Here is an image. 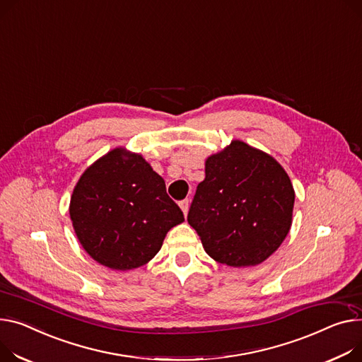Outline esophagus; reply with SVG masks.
Instances as JSON below:
<instances>
[{
    "mask_svg": "<svg viewBox=\"0 0 362 362\" xmlns=\"http://www.w3.org/2000/svg\"><path fill=\"white\" fill-rule=\"evenodd\" d=\"M179 205H180V208H182V211H183V214H185V216H186V215H187V211H189V201H187V199H183V201L179 202Z\"/></svg>",
    "mask_w": 362,
    "mask_h": 362,
    "instance_id": "esophagus-1",
    "label": "esophagus"
}]
</instances>
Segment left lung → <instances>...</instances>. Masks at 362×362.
I'll list each match as a JSON object with an SVG mask.
<instances>
[{"mask_svg":"<svg viewBox=\"0 0 362 362\" xmlns=\"http://www.w3.org/2000/svg\"><path fill=\"white\" fill-rule=\"evenodd\" d=\"M294 199L291 180L276 160L233 141L206 160L187 223L212 259L235 268L253 267L284 242Z\"/></svg>","mask_w":362,"mask_h":362,"instance_id":"8db88e82","label":"left lung"}]
</instances>
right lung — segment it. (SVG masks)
<instances>
[{"instance_id": "add662e5", "label": "right lung", "mask_w": 362, "mask_h": 362, "mask_svg": "<svg viewBox=\"0 0 362 362\" xmlns=\"http://www.w3.org/2000/svg\"><path fill=\"white\" fill-rule=\"evenodd\" d=\"M69 215L86 252L116 271L146 264L167 231L185 221L163 177L141 156L122 148L84 172L72 192Z\"/></svg>"}]
</instances>
